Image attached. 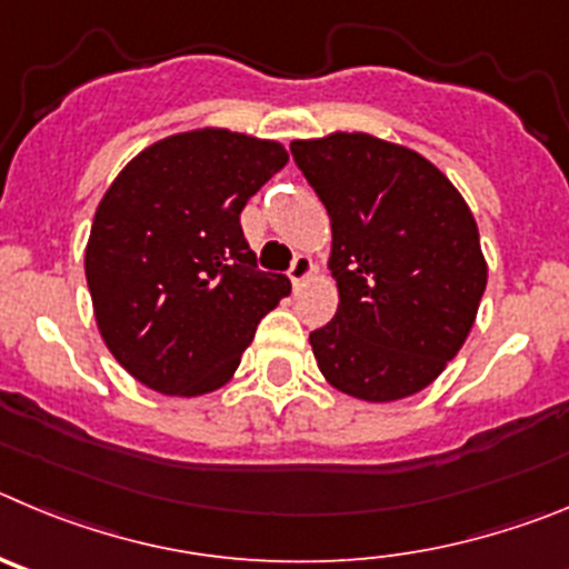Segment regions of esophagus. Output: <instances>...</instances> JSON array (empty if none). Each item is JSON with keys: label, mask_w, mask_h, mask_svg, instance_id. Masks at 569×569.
Returning a JSON list of instances; mask_svg holds the SVG:
<instances>
[{"label": "esophagus", "mask_w": 569, "mask_h": 569, "mask_svg": "<svg viewBox=\"0 0 569 569\" xmlns=\"http://www.w3.org/2000/svg\"><path fill=\"white\" fill-rule=\"evenodd\" d=\"M311 272H315V266H311V258H306V254H297L295 260H291L289 266V280L295 289H300V286L306 283V280L311 278Z\"/></svg>", "instance_id": "34e87169"}]
</instances>
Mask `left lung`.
Instances as JSON below:
<instances>
[{"mask_svg":"<svg viewBox=\"0 0 569 569\" xmlns=\"http://www.w3.org/2000/svg\"><path fill=\"white\" fill-rule=\"evenodd\" d=\"M331 218L340 306L309 335L322 377L366 402L411 397L457 357L488 283L479 229L419 152L366 132L291 141Z\"/></svg>","mask_w":569,"mask_h":569,"instance_id":"1","label":"left lung"}]
</instances>
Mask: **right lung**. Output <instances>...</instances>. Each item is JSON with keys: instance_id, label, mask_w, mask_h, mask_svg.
Here are the masks:
<instances>
[{"instance_id": "right-lung-1", "label": "right lung", "mask_w": 569, "mask_h": 569, "mask_svg": "<svg viewBox=\"0 0 569 569\" xmlns=\"http://www.w3.org/2000/svg\"><path fill=\"white\" fill-rule=\"evenodd\" d=\"M289 161L274 141L181 132L127 163L96 209L84 274L112 357L147 388L214 391L291 291L260 272L240 212Z\"/></svg>"}]
</instances>
